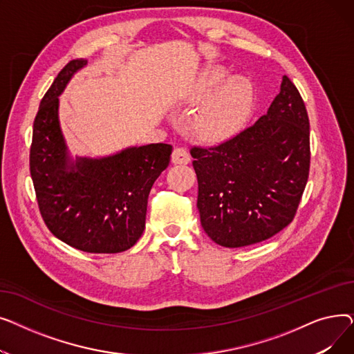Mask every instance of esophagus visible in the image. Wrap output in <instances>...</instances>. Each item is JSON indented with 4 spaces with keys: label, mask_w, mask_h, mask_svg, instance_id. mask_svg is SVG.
I'll return each instance as SVG.
<instances>
[{
    "label": "esophagus",
    "mask_w": 354,
    "mask_h": 354,
    "mask_svg": "<svg viewBox=\"0 0 354 354\" xmlns=\"http://www.w3.org/2000/svg\"><path fill=\"white\" fill-rule=\"evenodd\" d=\"M172 162L176 165H188L191 162L189 152L185 147H176L172 152Z\"/></svg>",
    "instance_id": "esophagus-1"
}]
</instances>
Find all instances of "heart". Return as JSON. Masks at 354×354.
<instances>
[{
  "mask_svg": "<svg viewBox=\"0 0 354 354\" xmlns=\"http://www.w3.org/2000/svg\"><path fill=\"white\" fill-rule=\"evenodd\" d=\"M224 68L203 73L196 83V97L203 99L219 82ZM254 102V88L245 79L235 77L222 84L211 99L201 107L194 120L196 133L208 140H222L235 135L245 122Z\"/></svg>",
  "mask_w": 354,
  "mask_h": 354,
  "instance_id": "b5f03b06",
  "label": "heart"
}]
</instances>
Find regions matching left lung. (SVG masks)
Here are the masks:
<instances>
[{"label":"left lung","mask_w":354,"mask_h":354,"mask_svg":"<svg viewBox=\"0 0 354 354\" xmlns=\"http://www.w3.org/2000/svg\"><path fill=\"white\" fill-rule=\"evenodd\" d=\"M191 155L201 225L214 243L239 248L274 236L294 219L308 179L310 122L299 90L284 76L264 116Z\"/></svg>","instance_id":"1"}]
</instances>
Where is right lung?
Segmentation results:
<instances>
[{"label":"right lung","mask_w":354,"mask_h":354,"mask_svg":"<svg viewBox=\"0 0 354 354\" xmlns=\"http://www.w3.org/2000/svg\"><path fill=\"white\" fill-rule=\"evenodd\" d=\"M87 64L67 63L34 119L30 174L47 228L67 245L91 254L133 247L145 230L147 196L171 160L172 146H132L104 158L73 159L59 122V96Z\"/></svg>","instance_id":"right-lung-1"}]
</instances>
